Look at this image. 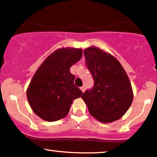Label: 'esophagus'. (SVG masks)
I'll list each match as a JSON object with an SVG mask.
<instances>
[{"label": "esophagus", "instance_id": "obj_1", "mask_svg": "<svg viewBox=\"0 0 157 157\" xmlns=\"http://www.w3.org/2000/svg\"><path fill=\"white\" fill-rule=\"evenodd\" d=\"M80 89H81V91H82V92H85V90H86V87H85V86H82V87H80Z\"/></svg>", "mask_w": 157, "mask_h": 157}]
</instances>
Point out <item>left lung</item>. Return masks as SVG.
I'll use <instances>...</instances> for the list:
<instances>
[{"label": "left lung", "mask_w": 157, "mask_h": 157, "mask_svg": "<svg viewBox=\"0 0 157 157\" xmlns=\"http://www.w3.org/2000/svg\"><path fill=\"white\" fill-rule=\"evenodd\" d=\"M86 64L94 79V86L81 96L91 115L102 123L121 118L130 108L133 94L122 65L109 53L96 47L84 50Z\"/></svg>", "instance_id": "1"}]
</instances>
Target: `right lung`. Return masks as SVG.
I'll return each instance as SVG.
<instances>
[{"label": "right lung", "mask_w": 157, "mask_h": 157, "mask_svg": "<svg viewBox=\"0 0 157 157\" xmlns=\"http://www.w3.org/2000/svg\"><path fill=\"white\" fill-rule=\"evenodd\" d=\"M82 49L60 48L48 56L33 77L27 90L31 109L43 120L55 121L66 116L82 91L74 83L70 68L82 57Z\"/></svg>", "instance_id": "obj_1"}]
</instances>
